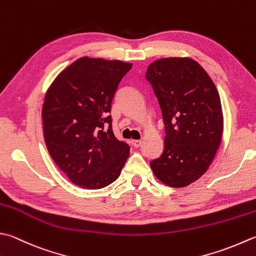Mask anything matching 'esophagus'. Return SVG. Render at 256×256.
Returning a JSON list of instances; mask_svg holds the SVG:
<instances>
[{
  "label": "esophagus",
  "mask_w": 256,
  "mask_h": 256,
  "mask_svg": "<svg viewBox=\"0 0 256 256\" xmlns=\"http://www.w3.org/2000/svg\"><path fill=\"white\" fill-rule=\"evenodd\" d=\"M131 144L133 145L134 148H138L140 145H141V141H140V140H132Z\"/></svg>",
  "instance_id": "34e87169"
}]
</instances>
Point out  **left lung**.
<instances>
[{"mask_svg": "<svg viewBox=\"0 0 256 256\" xmlns=\"http://www.w3.org/2000/svg\"><path fill=\"white\" fill-rule=\"evenodd\" d=\"M165 125L161 156L150 163L160 181L185 188L208 171L222 141L221 98L212 78L191 58H163L145 74Z\"/></svg>", "mask_w": 256, "mask_h": 256, "instance_id": "1", "label": "left lung"}]
</instances>
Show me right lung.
<instances>
[{
	"instance_id": "1",
	"label": "right lung",
	"mask_w": 256,
	"mask_h": 256,
	"mask_svg": "<svg viewBox=\"0 0 256 256\" xmlns=\"http://www.w3.org/2000/svg\"><path fill=\"white\" fill-rule=\"evenodd\" d=\"M132 63L80 58L50 85L43 135L55 164L80 188L108 186L121 174L130 146L112 130V101Z\"/></svg>"
}]
</instances>
